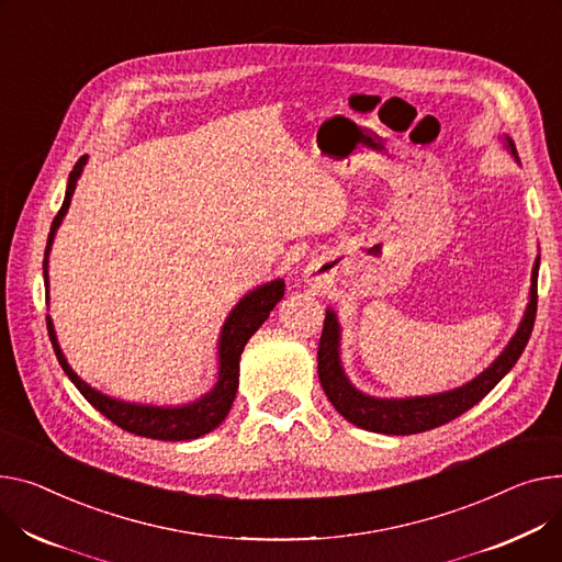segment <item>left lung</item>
<instances>
[{
    "label": "left lung",
    "instance_id": "8db88e82",
    "mask_svg": "<svg viewBox=\"0 0 562 562\" xmlns=\"http://www.w3.org/2000/svg\"><path fill=\"white\" fill-rule=\"evenodd\" d=\"M502 142L506 146V151L515 158V162H519L513 139L504 135ZM538 269H540V257H536L533 261L531 291H529V303H527L525 316H521L515 334L510 336L508 346L499 352V357L468 384L452 391L434 393V395L375 397L359 391L346 375V368L341 363L339 316L327 307L321 344H318V380L327 400L348 423L366 431L393 434V436L429 431L434 427H440L445 423L459 418L468 408H472L476 402H481L485 395H488L504 380L506 372L517 363L519 355L525 352L533 323H536V310H538Z\"/></svg>",
    "mask_w": 562,
    "mask_h": 562
}]
</instances>
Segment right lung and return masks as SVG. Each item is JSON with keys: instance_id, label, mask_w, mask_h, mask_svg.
<instances>
[{"instance_id": "1", "label": "right lung", "mask_w": 562, "mask_h": 562, "mask_svg": "<svg viewBox=\"0 0 562 562\" xmlns=\"http://www.w3.org/2000/svg\"><path fill=\"white\" fill-rule=\"evenodd\" d=\"M88 165V156H83L77 165H74L69 180H67V190H65V201L52 223V233L47 239V250H45V286L49 295V252L54 237L60 228V223L69 210L74 190H77V180L81 178L83 169ZM284 295V280H271L267 284H259L252 291H248L241 301L233 307V312L226 316V323L221 327L218 334V344H216V357H218V372H216V382L214 386L201 395L194 402L187 404H176V406H160V404H139V402H128L105 395L83 382L77 372L71 370L67 363L60 346H58V336L54 329L52 316H47V329H49V339L56 352L58 363L63 366L65 375L71 380V384L81 391V395L97 408L101 414L115 423L117 427L144 436V438H154V440H192L199 436L210 434L216 429L223 420H226L228 411L235 402L237 389H239V359L241 352L248 344L250 336L259 329V325L265 323L271 314V310L282 301Z\"/></svg>"}]
</instances>
